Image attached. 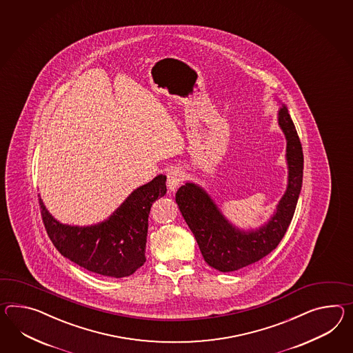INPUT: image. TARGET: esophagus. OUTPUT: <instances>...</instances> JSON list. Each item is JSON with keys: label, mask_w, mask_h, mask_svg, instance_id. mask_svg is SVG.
<instances>
[{"label": "esophagus", "mask_w": 353, "mask_h": 353, "mask_svg": "<svg viewBox=\"0 0 353 353\" xmlns=\"http://www.w3.org/2000/svg\"><path fill=\"white\" fill-rule=\"evenodd\" d=\"M182 181H183V173L181 170L174 168L167 173V186L171 191H174L177 186H180Z\"/></svg>", "instance_id": "esophagus-1"}]
</instances>
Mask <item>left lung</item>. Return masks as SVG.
I'll return each instance as SVG.
<instances>
[{"instance_id": "obj_1", "label": "left lung", "mask_w": 353, "mask_h": 353, "mask_svg": "<svg viewBox=\"0 0 353 353\" xmlns=\"http://www.w3.org/2000/svg\"><path fill=\"white\" fill-rule=\"evenodd\" d=\"M278 122L287 139L288 186L275 214L265 225L242 232L230 223L207 192L188 182L176 192V203L194 233L201 255L219 272H234L267 256L278 246L292 221L303 174V153L292 119L285 107L278 113Z\"/></svg>"}]
</instances>
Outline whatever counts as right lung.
<instances>
[{
	"mask_svg": "<svg viewBox=\"0 0 353 353\" xmlns=\"http://www.w3.org/2000/svg\"><path fill=\"white\" fill-rule=\"evenodd\" d=\"M165 179L159 174L140 186L107 221L90 227L61 224L39 199L47 234L61 255L79 267L105 276H129L145 263L148 218L167 191Z\"/></svg>",
	"mask_w": 353,
	"mask_h": 353,
	"instance_id": "right-lung-1",
	"label": "right lung"
}]
</instances>
